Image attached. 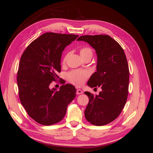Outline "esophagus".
<instances>
[{
	"instance_id": "34e87169",
	"label": "esophagus",
	"mask_w": 153,
	"mask_h": 153,
	"mask_svg": "<svg viewBox=\"0 0 153 153\" xmlns=\"http://www.w3.org/2000/svg\"><path fill=\"white\" fill-rule=\"evenodd\" d=\"M83 93V92H82V90H80V89H78L77 90H76V94H82Z\"/></svg>"
}]
</instances>
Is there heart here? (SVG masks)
<instances>
[{"label":"heart","instance_id":"heart-1","mask_svg":"<svg viewBox=\"0 0 153 153\" xmlns=\"http://www.w3.org/2000/svg\"><path fill=\"white\" fill-rule=\"evenodd\" d=\"M80 54L83 59L87 57H92V51L89 47H83L80 49ZM68 56V53L64 56L62 62L65 63ZM90 72L87 70H73L68 73V79L72 84L77 86H81L89 78Z\"/></svg>","mask_w":153,"mask_h":153}]
</instances>
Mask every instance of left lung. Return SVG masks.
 I'll return each mask as SVG.
<instances>
[{"instance_id":"1","label":"left lung","mask_w":153,"mask_h":153,"mask_svg":"<svg viewBox=\"0 0 153 153\" xmlns=\"http://www.w3.org/2000/svg\"><path fill=\"white\" fill-rule=\"evenodd\" d=\"M77 41H85L96 50V72L87 85L102 89L99 95L85 92L89 99L85 117L92 124L103 126L119 116L126 102L129 75L126 55L121 45L108 35L82 36Z\"/></svg>"}]
</instances>
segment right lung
Returning a JSON list of instances; mask_svg holds the SVG:
<instances>
[{
	"label": "right lung",
	"mask_w": 153,
	"mask_h": 153,
	"mask_svg": "<svg viewBox=\"0 0 153 153\" xmlns=\"http://www.w3.org/2000/svg\"><path fill=\"white\" fill-rule=\"evenodd\" d=\"M78 36L47 32L32 41L22 55L17 73L19 98L29 116L41 124L61 121L75 98L73 85H63L57 91L50 84L59 78L63 50Z\"/></svg>",
	"instance_id": "add662e5"
}]
</instances>
